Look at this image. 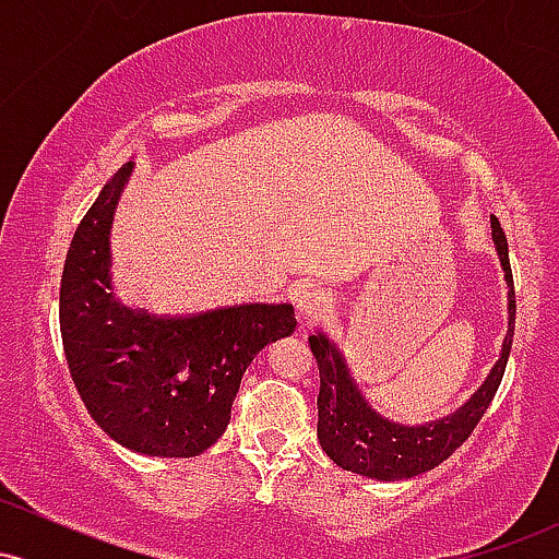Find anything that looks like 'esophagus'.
Listing matches in <instances>:
<instances>
[{
    "mask_svg": "<svg viewBox=\"0 0 559 559\" xmlns=\"http://www.w3.org/2000/svg\"><path fill=\"white\" fill-rule=\"evenodd\" d=\"M333 297L323 288H301L297 294V316L305 325L318 323L325 318V312L331 310Z\"/></svg>",
    "mask_w": 559,
    "mask_h": 559,
    "instance_id": "34e87169",
    "label": "esophagus"
}]
</instances>
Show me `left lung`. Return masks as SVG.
<instances>
[{
	"instance_id": "obj_1",
	"label": "left lung",
	"mask_w": 559,
	"mask_h": 559,
	"mask_svg": "<svg viewBox=\"0 0 559 559\" xmlns=\"http://www.w3.org/2000/svg\"><path fill=\"white\" fill-rule=\"evenodd\" d=\"M491 239L507 288V333L499 346L497 362L486 373L484 383L467 396L463 407L428 423H400L381 415L368 402L365 391L352 373L342 346L331 342L323 331L312 333L310 349L320 370L318 394V441L323 452L344 471L373 480H404L433 471L454 452L478 420L484 418L499 383H502L507 357L515 333V284H512L507 236L491 215Z\"/></svg>"
}]
</instances>
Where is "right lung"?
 I'll list each match as a JSON object with an SVG mask.
<instances>
[{
    "label": "right lung",
    "instance_id": "1",
    "mask_svg": "<svg viewBox=\"0 0 559 559\" xmlns=\"http://www.w3.org/2000/svg\"><path fill=\"white\" fill-rule=\"evenodd\" d=\"M128 159L83 215L60 286L66 360L88 415L115 444L146 457H194L228 428L241 376L297 329L288 301H247L189 316L126 307L112 286V221Z\"/></svg>",
    "mask_w": 559,
    "mask_h": 559
}]
</instances>
